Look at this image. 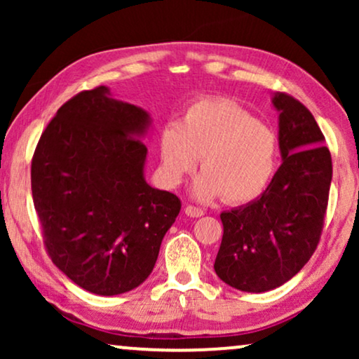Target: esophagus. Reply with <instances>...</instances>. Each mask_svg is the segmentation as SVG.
<instances>
[{
    "label": "esophagus",
    "instance_id": "1",
    "mask_svg": "<svg viewBox=\"0 0 359 359\" xmlns=\"http://www.w3.org/2000/svg\"><path fill=\"white\" fill-rule=\"evenodd\" d=\"M186 215H189V217H201V215H204V209L201 208H196V205H186L184 209Z\"/></svg>",
    "mask_w": 359,
    "mask_h": 359
}]
</instances>
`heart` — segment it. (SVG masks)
I'll list each match as a JSON object with an SVG mask.
<instances>
[{"instance_id":"b5f03b06","label":"heart","mask_w":359,"mask_h":359,"mask_svg":"<svg viewBox=\"0 0 359 359\" xmlns=\"http://www.w3.org/2000/svg\"><path fill=\"white\" fill-rule=\"evenodd\" d=\"M161 171L180 184L201 158L203 175L194 196L243 204L263 194L278 166V139L266 124L225 97H203L191 104L180 124L160 134Z\"/></svg>"}]
</instances>
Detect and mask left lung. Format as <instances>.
<instances>
[{
	"label": "left lung",
	"instance_id": "1",
	"mask_svg": "<svg viewBox=\"0 0 359 359\" xmlns=\"http://www.w3.org/2000/svg\"><path fill=\"white\" fill-rule=\"evenodd\" d=\"M283 165L264 193L220 214L224 225L214 269L245 292L279 287L301 271L320 240L332 183V155L312 112L276 93Z\"/></svg>",
	"mask_w": 359,
	"mask_h": 359
}]
</instances>
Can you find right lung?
<instances>
[{"mask_svg": "<svg viewBox=\"0 0 359 359\" xmlns=\"http://www.w3.org/2000/svg\"><path fill=\"white\" fill-rule=\"evenodd\" d=\"M142 107L112 100L106 86L68 100L42 132L31 165L43 245L73 283L116 296L145 281L178 196L147 184Z\"/></svg>", "mask_w": 359, "mask_h": 359, "instance_id": "add662e5", "label": "right lung"}]
</instances>
